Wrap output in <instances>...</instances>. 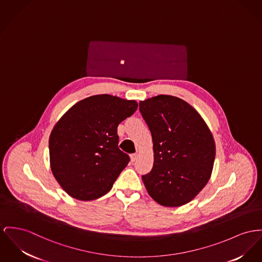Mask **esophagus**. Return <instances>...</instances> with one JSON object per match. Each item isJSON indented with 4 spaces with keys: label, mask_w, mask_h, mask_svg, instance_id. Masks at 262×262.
<instances>
[{
    "label": "esophagus",
    "mask_w": 262,
    "mask_h": 262,
    "mask_svg": "<svg viewBox=\"0 0 262 262\" xmlns=\"http://www.w3.org/2000/svg\"><path fill=\"white\" fill-rule=\"evenodd\" d=\"M130 157H131V161L132 162H135L137 160V158H138V155L137 154H132Z\"/></svg>",
    "instance_id": "esophagus-1"
}]
</instances>
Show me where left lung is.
I'll return each instance as SVG.
<instances>
[{
    "label": "left lung",
    "mask_w": 262,
    "mask_h": 262,
    "mask_svg": "<svg viewBox=\"0 0 262 262\" xmlns=\"http://www.w3.org/2000/svg\"><path fill=\"white\" fill-rule=\"evenodd\" d=\"M153 140L154 164L142 180L150 196L164 207L190 203L208 184L215 157L212 134L185 100L158 95L140 101Z\"/></svg>",
    "instance_id": "1"
}]
</instances>
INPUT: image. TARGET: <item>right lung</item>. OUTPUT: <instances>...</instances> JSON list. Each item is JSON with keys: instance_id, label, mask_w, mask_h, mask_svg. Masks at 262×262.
Wrapping results in <instances>:
<instances>
[{"instance_id": "add662e5", "label": "right lung", "mask_w": 262, "mask_h": 262, "mask_svg": "<svg viewBox=\"0 0 262 262\" xmlns=\"http://www.w3.org/2000/svg\"><path fill=\"white\" fill-rule=\"evenodd\" d=\"M137 108L135 100L93 95L73 105L54 125L51 169L70 196L92 201L111 190L130 161L118 148L117 127Z\"/></svg>"}]
</instances>
